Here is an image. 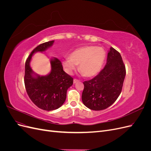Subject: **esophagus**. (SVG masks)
I'll list each match as a JSON object with an SVG mask.
<instances>
[{"mask_svg": "<svg viewBox=\"0 0 151 151\" xmlns=\"http://www.w3.org/2000/svg\"><path fill=\"white\" fill-rule=\"evenodd\" d=\"M79 81L78 80V79H74V81H73V82H74V84H76V83H78Z\"/></svg>", "mask_w": 151, "mask_h": 151, "instance_id": "esophagus-1", "label": "esophagus"}]
</instances>
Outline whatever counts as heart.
I'll return each instance as SVG.
<instances>
[{"label": "heart", "mask_w": 151, "mask_h": 151, "mask_svg": "<svg viewBox=\"0 0 151 151\" xmlns=\"http://www.w3.org/2000/svg\"><path fill=\"white\" fill-rule=\"evenodd\" d=\"M106 53L103 48L95 46H84L73 51L70 57L62 62L63 67L68 74H71L79 64V70L84 76L91 77L101 70Z\"/></svg>", "instance_id": "b5f03b06"}]
</instances>
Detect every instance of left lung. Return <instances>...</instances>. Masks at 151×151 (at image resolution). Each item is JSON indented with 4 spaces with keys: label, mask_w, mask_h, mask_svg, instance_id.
I'll list each match as a JSON object with an SVG mask.
<instances>
[{
    "label": "left lung",
    "mask_w": 151,
    "mask_h": 151,
    "mask_svg": "<svg viewBox=\"0 0 151 151\" xmlns=\"http://www.w3.org/2000/svg\"><path fill=\"white\" fill-rule=\"evenodd\" d=\"M125 75V66L120 53L111 47L103 69L93 79L83 83L82 101L84 104L95 111L110 106L122 92Z\"/></svg>",
    "instance_id": "8db88e82"
}]
</instances>
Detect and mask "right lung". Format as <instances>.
Instances as JSON below:
<instances>
[{"label":"right lung","mask_w":151,"mask_h":151,"mask_svg":"<svg viewBox=\"0 0 151 151\" xmlns=\"http://www.w3.org/2000/svg\"><path fill=\"white\" fill-rule=\"evenodd\" d=\"M54 40L40 44L31 52L25 63L24 84L26 92L33 103L40 109L52 111L64 103L67 91L73 84V78L63 70L61 62L57 58L50 60L51 71L46 76L36 74L30 62L36 52H43L51 47Z\"/></svg>","instance_id":"obj_1"}]
</instances>
